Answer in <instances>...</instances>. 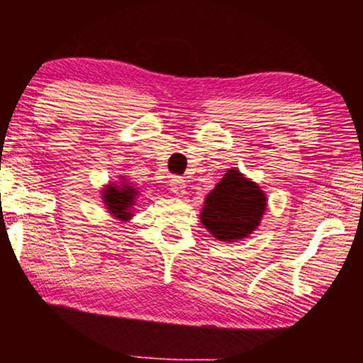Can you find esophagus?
<instances>
[{
    "label": "esophagus",
    "instance_id": "obj_1",
    "mask_svg": "<svg viewBox=\"0 0 363 363\" xmlns=\"http://www.w3.org/2000/svg\"><path fill=\"white\" fill-rule=\"evenodd\" d=\"M170 191H172V193L177 194V196L186 194V181H184V179L179 177V176L170 179Z\"/></svg>",
    "mask_w": 363,
    "mask_h": 363
}]
</instances>
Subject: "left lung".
I'll list each match as a JSON object with an SVG mask.
<instances>
[{"mask_svg":"<svg viewBox=\"0 0 363 363\" xmlns=\"http://www.w3.org/2000/svg\"><path fill=\"white\" fill-rule=\"evenodd\" d=\"M266 196L259 186L230 169L206 196L201 223L218 240L234 242L247 237L261 222Z\"/></svg>","mask_w":363,"mask_h":363,"instance_id":"8db88e82","label":"left lung"}]
</instances>
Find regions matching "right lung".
I'll return each instance as SVG.
<instances>
[{
  "mask_svg": "<svg viewBox=\"0 0 363 363\" xmlns=\"http://www.w3.org/2000/svg\"><path fill=\"white\" fill-rule=\"evenodd\" d=\"M135 187L126 184H121V187L111 184L104 191L102 198L112 215H116L121 220H128L129 215H131L129 213V208L135 205Z\"/></svg>",
  "mask_w": 363,
  "mask_h": 363,
  "instance_id": "add662e5",
  "label": "right lung"
}]
</instances>
